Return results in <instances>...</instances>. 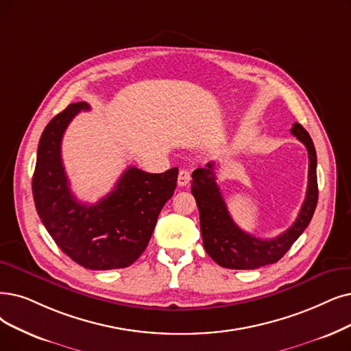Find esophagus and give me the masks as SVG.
Wrapping results in <instances>:
<instances>
[{
  "instance_id": "1",
  "label": "esophagus",
  "mask_w": 351,
  "mask_h": 351,
  "mask_svg": "<svg viewBox=\"0 0 351 351\" xmlns=\"http://www.w3.org/2000/svg\"><path fill=\"white\" fill-rule=\"evenodd\" d=\"M191 180V171L187 170V168H183V170H180L178 173V186H187Z\"/></svg>"
}]
</instances>
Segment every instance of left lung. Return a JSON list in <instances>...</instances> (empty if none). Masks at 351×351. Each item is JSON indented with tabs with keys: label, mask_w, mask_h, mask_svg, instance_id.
I'll return each instance as SVG.
<instances>
[{
	"label": "left lung",
	"mask_w": 351,
	"mask_h": 351,
	"mask_svg": "<svg viewBox=\"0 0 351 351\" xmlns=\"http://www.w3.org/2000/svg\"><path fill=\"white\" fill-rule=\"evenodd\" d=\"M291 132L308 151V187L297 220L274 239H259L242 230L233 221L216 184L213 162L193 171L191 193L199 207L203 245L208 256L223 268L258 269L261 266L278 262L310 224L318 202L315 147L310 134L298 122L293 123Z\"/></svg>",
	"instance_id": "obj_1"
}]
</instances>
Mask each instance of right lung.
I'll return each mask as SVG.
<instances>
[{
    "instance_id": "add662e5",
    "label": "right lung",
    "mask_w": 351,
    "mask_h": 351,
    "mask_svg": "<svg viewBox=\"0 0 351 351\" xmlns=\"http://www.w3.org/2000/svg\"><path fill=\"white\" fill-rule=\"evenodd\" d=\"M86 102L70 104L41 134L33 197L38 217L62 252L86 269L127 268L145 250L164 204L177 187L178 168L151 174L128 167L115 189L96 204L70 191L62 162V138Z\"/></svg>"
}]
</instances>
